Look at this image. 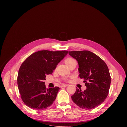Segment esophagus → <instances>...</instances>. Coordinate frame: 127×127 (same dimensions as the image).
I'll return each mask as SVG.
<instances>
[{
	"instance_id": "obj_1",
	"label": "esophagus",
	"mask_w": 127,
	"mask_h": 127,
	"mask_svg": "<svg viewBox=\"0 0 127 127\" xmlns=\"http://www.w3.org/2000/svg\"><path fill=\"white\" fill-rule=\"evenodd\" d=\"M68 86V84H63L61 85V87H66Z\"/></svg>"
}]
</instances>
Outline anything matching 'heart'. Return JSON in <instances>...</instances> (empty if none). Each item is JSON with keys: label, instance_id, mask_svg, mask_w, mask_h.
I'll list each match as a JSON object with an SVG mask.
<instances>
[{"label": "heart", "instance_id": "b5f03b06", "mask_svg": "<svg viewBox=\"0 0 127 127\" xmlns=\"http://www.w3.org/2000/svg\"><path fill=\"white\" fill-rule=\"evenodd\" d=\"M73 60H74L73 59H71V58H68V59H67L65 60V63H66V64H67V63H69V62H71L72 61H73Z\"/></svg>", "mask_w": 127, "mask_h": 127}]
</instances>
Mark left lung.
Returning <instances> with one entry per match:
<instances>
[{
	"label": "left lung",
	"instance_id": "obj_1",
	"mask_svg": "<svg viewBox=\"0 0 127 127\" xmlns=\"http://www.w3.org/2000/svg\"><path fill=\"white\" fill-rule=\"evenodd\" d=\"M78 64L79 77L86 87L82 92L76 88L71 96L73 101L83 109L91 110L102 103L106 98L111 85V76L105 63L89 51H69Z\"/></svg>",
	"mask_w": 127,
	"mask_h": 127
}]
</instances>
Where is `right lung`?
<instances>
[{"label":"right lung","mask_w":127,"mask_h":127,"mask_svg":"<svg viewBox=\"0 0 127 127\" xmlns=\"http://www.w3.org/2000/svg\"><path fill=\"white\" fill-rule=\"evenodd\" d=\"M67 53L68 51H39L32 54L22 63L17 80L21 98L27 106L43 110L53 104L60 88H46L44 80Z\"/></svg>","instance_id":"add662e5"}]
</instances>
